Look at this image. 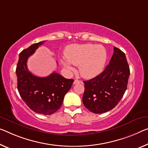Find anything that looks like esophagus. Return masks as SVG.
<instances>
[{
    "label": "esophagus",
    "instance_id": "34e87169",
    "mask_svg": "<svg viewBox=\"0 0 148 148\" xmlns=\"http://www.w3.org/2000/svg\"><path fill=\"white\" fill-rule=\"evenodd\" d=\"M81 83L80 81L77 80V79H75V80L74 82H73V84L75 85V84H78V83Z\"/></svg>",
    "mask_w": 148,
    "mask_h": 148
}]
</instances>
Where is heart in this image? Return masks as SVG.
Wrapping results in <instances>:
<instances>
[{
  "instance_id": "obj_1",
  "label": "heart",
  "mask_w": 148,
  "mask_h": 148,
  "mask_svg": "<svg viewBox=\"0 0 148 148\" xmlns=\"http://www.w3.org/2000/svg\"><path fill=\"white\" fill-rule=\"evenodd\" d=\"M65 58L66 61H63L62 63L68 71L73 70L71 64L79 65L81 76L91 79L103 72L107 59V53L105 48L101 45L73 44L65 49Z\"/></svg>"
}]
</instances>
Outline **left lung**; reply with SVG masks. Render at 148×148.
<instances>
[{"label": "left lung", "instance_id": "obj_1", "mask_svg": "<svg viewBox=\"0 0 148 148\" xmlns=\"http://www.w3.org/2000/svg\"><path fill=\"white\" fill-rule=\"evenodd\" d=\"M129 75L130 68L125 53L114 47V53L105 69L94 78L83 81V104L95 114L112 110L126 91Z\"/></svg>", "mask_w": 148, "mask_h": 148}]
</instances>
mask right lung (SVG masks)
I'll use <instances>...</instances> for the list:
<instances>
[{
    "label": "right lung",
    "instance_id": "obj_1",
    "mask_svg": "<svg viewBox=\"0 0 148 148\" xmlns=\"http://www.w3.org/2000/svg\"><path fill=\"white\" fill-rule=\"evenodd\" d=\"M44 42L34 44L20 52L16 73L18 90L27 106L36 113L50 115L62 105L65 95L74 80L65 79L56 72L47 77H39L28 71V58Z\"/></svg>",
    "mask_w": 148,
    "mask_h": 148
}]
</instances>
